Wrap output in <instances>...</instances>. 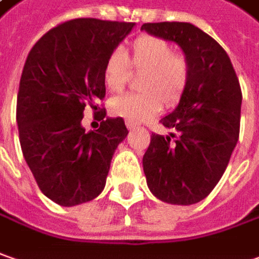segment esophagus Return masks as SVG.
<instances>
[{
	"mask_svg": "<svg viewBox=\"0 0 259 259\" xmlns=\"http://www.w3.org/2000/svg\"><path fill=\"white\" fill-rule=\"evenodd\" d=\"M126 126H127V129H133V127H136L137 123L132 122V120H126Z\"/></svg>",
	"mask_w": 259,
	"mask_h": 259,
	"instance_id": "1",
	"label": "esophagus"
}]
</instances>
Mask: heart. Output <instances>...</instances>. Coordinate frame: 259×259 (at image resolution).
<instances>
[{"label":"heart","instance_id":"1","mask_svg":"<svg viewBox=\"0 0 259 259\" xmlns=\"http://www.w3.org/2000/svg\"><path fill=\"white\" fill-rule=\"evenodd\" d=\"M132 73L140 75L135 95L110 100L112 115L132 122H144L157 115L161 106H176L190 82L189 58L174 52L171 44L154 35H140L129 52L115 51L103 66V82L109 92H123L132 80Z\"/></svg>","mask_w":259,"mask_h":259}]
</instances>
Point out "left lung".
Listing matches in <instances>:
<instances>
[{
  "mask_svg": "<svg viewBox=\"0 0 259 259\" xmlns=\"http://www.w3.org/2000/svg\"><path fill=\"white\" fill-rule=\"evenodd\" d=\"M142 29L179 44L190 62V82L173 113L160 123L169 136L152 135L143 156L147 186L159 200L201 201L226 171L240 136L241 86L223 47L189 22H149Z\"/></svg>",
  "mask_w": 259,
  "mask_h": 259,
  "instance_id": "1",
  "label": "left lung"
}]
</instances>
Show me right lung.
<instances>
[{
    "label": "right lung",
    "instance_id": "1",
    "mask_svg": "<svg viewBox=\"0 0 259 259\" xmlns=\"http://www.w3.org/2000/svg\"><path fill=\"white\" fill-rule=\"evenodd\" d=\"M133 26L69 19L45 33L26 58L17 99L19 143L39 190L59 205L99 196L116 147L129 133L122 117L105 120L99 100L106 95L105 61ZM86 106L102 120L93 132L80 124Z\"/></svg>",
    "mask_w": 259,
    "mask_h": 259
}]
</instances>
